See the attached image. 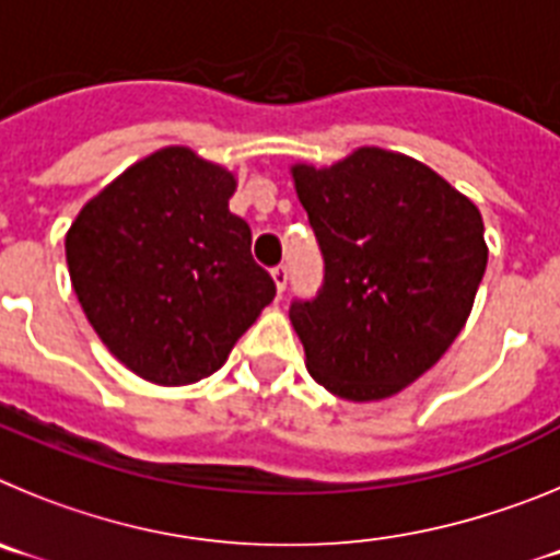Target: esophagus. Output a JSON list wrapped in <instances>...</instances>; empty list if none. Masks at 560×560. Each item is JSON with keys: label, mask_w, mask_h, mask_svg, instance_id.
<instances>
[{"label": "esophagus", "mask_w": 560, "mask_h": 560, "mask_svg": "<svg viewBox=\"0 0 560 560\" xmlns=\"http://www.w3.org/2000/svg\"><path fill=\"white\" fill-rule=\"evenodd\" d=\"M271 280H275L277 291H280V294H283V291H285V283H289V269H285L283 264L275 266V269H271Z\"/></svg>", "instance_id": "1"}]
</instances>
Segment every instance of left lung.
I'll use <instances>...</instances> for the list:
<instances>
[{
  "mask_svg": "<svg viewBox=\"0 0 560 560\" xmlns=\"http://www.w3.org/2000/svg\"><path fill=\"white\" fill-rule=\"evenodd\" d=\"M325 257L311 303H291L305 368L336 398L398 395L452 348L474 308L488 244L477 205L407 153L364 145L291 165Z\"/></svg>",
  "mask_w": 560,
  "mask_h": 560,
  "instance_id": "8db88e82",
  "label": "left lung"
}]
</instances>
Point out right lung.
Masks as SVG:
<instances>
[{"label":"right lung","instance_id":"1","mask_svg":"<svg viewBox=\"0 0 560 560\" xmlns=\"http://www.w3.org/2000/svg\"><path fill=\"white\" fill-rule=\"evenodd\" d=\"M235 173L167 145L108 182L67 232L69 280L89 325L140 378L185 387L221 368L275 300L230 212Z\"/></svg>","mask_w":560,"mask_h":560}]
</instances>
